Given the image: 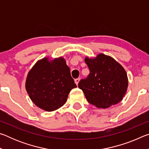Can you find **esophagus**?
<instances>
[{"label":"esophagus","instance_id":"esophagus-1","mask_svg":"<svg viewBox=\"0 0 149 149\" xmlns=\"http://www.w3.org/2000/svg\"><path fill=\"white\" fill-rule=\"evenodd\" d=\"M79 80H80V78H77V79H75V84H76L77 85H78V83H79Z\"/></svg>","mask_w":149,"mask_h":149}]
</instances>
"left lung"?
Listing matches in <instances>:
<instances>
[{"mask_svg":"<svg viewBox=\"0 0 149 149\" xmlns=\"http://www.w3.org/2000/svg\"><path fill=\"white\" fill-rule=\"evenodd\" d=\"M89 74L78 84L90 104L107 108L123 99L128 85L127 74L113 58L99 54L95 58L86 57Z\"/></svg>","mask_w":149,"mask_h":149,"instance_id":"obj_1","label":"left lung"}]
</instances>
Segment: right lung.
Listing matches in <instances>:
<instances>
[{
  "label": "right lung",
  "mask_w": 149,
  "mask_h": 149,
  "mask_svg": "<svg viewBox=\"0 0 149 149\" xmlns=\"http://www.w3.org/2000/svg\"><path fill=\"white\" fill-rule=\"evenodd\" d=\"M48 59L45 58L39 60L30 70L26 88L35 105L51 112L65 104L70 91L77 85L63 58L51 62Z\"/></svg>",
  "instance_id": "obj_1"
}]
</instances>
